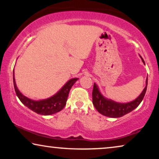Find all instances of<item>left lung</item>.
I'll return each mask as SVG.
<instances>
[{
    "instance_id": "1",
    "label": "left lung",
    "mask_w": 159,
    "mask_h": 159,
    "mask_svg": "<svg viewBox=\"0 0 159 159\" xmlns=\"http://www.w3.org/2000/svg\"><path fill=\"white\" fill-rule=\"evenodd\" d=\"M143 62L145 64L144 60L141 57ZM145 88L143 89V92L140 93V95L135 100L132 101L129 103H118L113 101L111 99L106 98L104 97L102 93L100 92L99 88L95 83L93 85V103L94 105L95 108H96L98 111L102 115L111 117V118H119V117L123 116L124 115L131 112L134 108H136L140 105L141 101H143V98L145 96V92L147 90L148 85V77L146 78V82H145Z\"/></svg>"
}]
</instances>
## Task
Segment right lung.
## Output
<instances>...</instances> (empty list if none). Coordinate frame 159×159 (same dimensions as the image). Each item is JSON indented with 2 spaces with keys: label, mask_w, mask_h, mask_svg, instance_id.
Listing matches in <instances>:
<instances>
[{
  "label": "right lung",
  "mask_w": 159,
  "mask_h": 159,
  "mask_svg": "<svg viewBox=\"0 0 159 159\" xmlns=\"http://www.w3.org/2000/svg\"><path fill=\"white\" fill-rule=\"evenodd\" d=\"M77 80L78 78H72V79L69 80L61 88V90L58 93H56L55 95L48 98L34 101V100H32L25 96L19 90V89L17 88L16 82H15L14 69V71H13V81H14V90L17 97L19 98L21 103L25 106H27V108H29L30 109L33 111L37 114L44 115V116L56 114L64 108L65 105L66 104L69 91H70L73 84L77 81Z\"/></svg>",
  "instance_id": "right-lung-1"
}]
</instances>
